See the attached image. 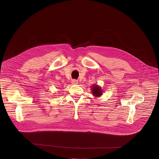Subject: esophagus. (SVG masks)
<instances>
[{
  "label": "esophagus",
  "instance_id": "obj_1",
  "mask_svg": "<svg viewBox=\"0 0 159 159\" xmlns=\"http://www.w3.org/2000/svg\"><path fill=\"white\" fill-rule=\"evenodd\" d=\"M71 83L73 84H78V81L77 80H73L71 81Z\"/></svg>",
  "mask_w": 159,
  "mask_h": 159
}]
</instances>
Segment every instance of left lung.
Masks as SVG:
<instances>
[{"instance_id": "left-lung-1", "label": "left lung", "mask_w": 159, "mask_h": 159, "mask_svg": "<svg viewBox=\"0 0 159 159\" xmlns=\"http://www.w3.org/2000/svg\"><path fill=\"white\" fill-rule=\"evenodd\" d=\"M91 90H92V95L95 97H98L100 96H101L102 95V90L101 89V88L96 84H93V86H92L91 88Z\"/></svg>"}]
</instances>
